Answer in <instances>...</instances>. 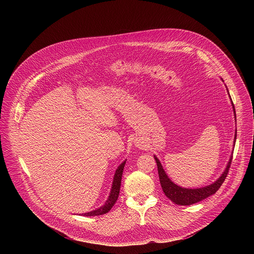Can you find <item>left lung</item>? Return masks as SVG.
<instances>
[{
  "label": "left lung",
  "instance_id": "1",
  "mask_svg": "<svg viewBox=\"0 0 254 254\" xmlns=\"http://www.w3.org/2000/svg\"><path fill=\"white\" fill-rule=\"evenodd\" d=\"M233 109H234L235 117H236V110H235L234 104H233ZM236 137H237V135L235 136V141H236ZM154 158H155L156 165H157L160 185H161V188H162L165 195L170 200L175 202L176 204L190 205V204L196 203V202H198L202 199H205L206 197L214 194L217 191L219 188L222 186V184L224 183L227 175H228V172H229L230 167H231L233 155L230 158V161L227 165V168L225 169L224 173L221 175V177L218 179L217 181L209 185V186H207V187L200 188V189H185V188H182V187L175 185L173 182L170 181V179L165 174L159 160L155 156H154Z\"/></svg>",
  "mask_w": 254,
  "mask_h": 254
}]
</instances>
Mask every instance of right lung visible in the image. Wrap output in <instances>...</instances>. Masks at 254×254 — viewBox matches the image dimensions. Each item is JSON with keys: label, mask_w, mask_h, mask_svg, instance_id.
<instances>
[{"label": "right lung", "mask_w": 254, "mask_h": 254, "mask_svg": "<svg viewBox=\"0 0 254 254\" xmlns=\"http://www.w3.org/2000/svg\"><path fill=\"white\" fill-rule=\"evenodd\" d=\"M125 162L124 161L122 164H120V166L117 168L115 175H114V179H113V184H112V189L110 191V195H109V199L107 200L106 204L102 207H100L97 210L82 214L84 216H99V215H103L108 213L109 210L111 209V207L115 204L118 195H119V191H120V186H121V179H122V173H123V168L125 166Z\"/></svg>", "instance_id": "1"}]
</instances>
